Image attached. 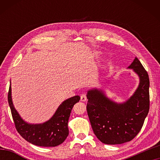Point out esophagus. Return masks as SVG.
<instances>
[{
    "label": "esophagus",
    "mask_w": 160,
    "mask_h": 160,
    "mask_svg": "<svg viewBox=\"0 0 160 160\" xmlns=\"http://www.w3.org/2000/svg\"><path fill=\"white\" fill-rule=\"evenodd\" d=\"M80 99H81V101H82V102L86 101V100H87V94L85 93L81 94Z\"/></svg>",
    "instance_id": "1"
}]
</instances>
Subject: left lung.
<instances>
[{
	"label": "left lung",
	"mask_w": 160,
	"mask_h": 160,
	"mask_svg": "<svg viewBox=\"0 0 160 160\" xmlns=\"http://www.w3.org/2000/svg\"><path fill=\"white\" fill-rule=\"evenodd\" d=\"M128 68L140 78V84L131 98L116 104L101 90H89L87 112L94 134L108 145L122 144L132 140L140 131L150 109V80L147 71L138 58Z\"/></svg>",
	"instance_id": "1"
}]
</instances>
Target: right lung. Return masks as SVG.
Segmentation results:
<instances>
[{
    "mask_svg": "<svg viewBox=\"0 0 160 160\" xmlns=\"http://www.w3.org/2000/svg\"><path fill=\"white\" fill-rule=\"evenodd\" d=\"M16 130L24 139L32 144L42 147H55L61 144L68 135V122L74 104L79 102L76 95L66 99L59 106L56 113L47 122L42 124H29L24 121L13 106L11 98V87L8 94Z\"/></svg>",
    "mask_w": 160,
    "mask_h": 160,
    "instance_id": "add662e5",
    "label": "right lung"
}]
</instances>
